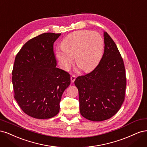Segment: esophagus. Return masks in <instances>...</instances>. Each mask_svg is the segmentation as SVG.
Listing matches in <instances>:
<instances>
[{
	"mask_svg": "<svg viewBox=\"0 0 147 147\" xmlns=\"http://www.w3.org/2000/svg\"><path fill=\"white\" fill-rule=\"evenodd\" d=\"M75 79H76V76L74 75H72L71 76V81L72 83H73L74 82Z\"/></svg>",
	"mask_w": 147,
	"mask_h": 147,
	"instance_id": "1",
	"label": "esophagus"
}]
</instances>
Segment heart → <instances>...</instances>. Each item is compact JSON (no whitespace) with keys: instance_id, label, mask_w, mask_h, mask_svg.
Here are the masks:
<instances>
[{"instance_id":"1","label":"heart","mask_w":147,"mask_h":147,"mask_svg":"<svg viewBox=\"0 0 147 147\" xmlns=\"http://www.w3.org/2000/svg\"><path fill=\"white\" fill-rule=\"evenodd\" d=\"M61 49L57 51V57L64 69L73 63L84 71L93 69L101 60L104 48L102 38L98 33L78 30L71 33L61 42Z\"/></svg>"}]
</instances>
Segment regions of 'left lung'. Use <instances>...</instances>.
Returning a JSON list of instances; mask_svg holds the SVG:
<instances>
[{
    "mask_svg": "<svg viewBox=\"0 0 147 147\" xmlns=\"http://www.w3.org/2000/svg\"><path fill=\"white\" fill-rule=\"evenodd\" d=\"M105 52L92 71L76 79L80 112L94 121L106 120L119 111L125 98L126 71L115 42L106 32Z\"/></svg>",
    "mask_w": 147,
    "mask_h": 147,
    "instance_id": "8db88e82",
    "label": "left lung"
}]
</instances>
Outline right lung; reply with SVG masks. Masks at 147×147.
<instances>
[{
	"mask_svg": "<svg viewBox=\"0 0 147 147\" xmlns=\"http://www.w3.org/2000/svg\"><path fill=\"white\" fill-rule=\"evenodd\" d=\"M61 34L44 33L28 41L16 55L12 71L14 98L22 111L38 119L59 112L70 75L56 67L54 42Z\"/></svg>",
	"mask_w": 147,
	"mask_h": 147,
	"instance_id": "1",
	"label": "right lung"
}]
</instances>
